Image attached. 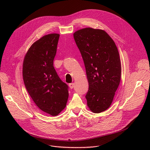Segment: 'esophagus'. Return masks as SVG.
<instances>
[{"label":"esophagus","mask_w":150,"mask_h":150,"mask_svg":"<svg viewBox=\"0 0 150 150\" xmlns=\"http://www.w3.org/2000/svg\"><path fill=\"white\" fill-rule=\"evenodd\" d=\"M69 87L71 89H72L74 87V83H71L69 84Z\"/></svg>","instance_id":"esophagus-1"}]
</instances>
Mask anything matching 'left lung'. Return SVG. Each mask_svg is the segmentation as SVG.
<instances>
[{
    "label": "left lung",
    "mask_w": 150,
    "mask_h": 150,
    "mask_svg": "<svg viewBox=\"0 0 150 150\" xmlns=\"http://www.w3.org/2000/svg\"><path fill=\"white\" fill-rule=\"evenodd\" d=\"M83 60L89 88L85 96L95 113L110 106L120 81L121 63L115 42L105 31L85 28L74 34Z\"/></svg>",
    "instance_id": "left-lung-1"
}]
</instances>
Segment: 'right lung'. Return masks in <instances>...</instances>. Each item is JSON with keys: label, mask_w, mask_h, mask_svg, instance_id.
Instances as JSON below:
<instances>
[{"label": "right lung", "mask_w": 150, "mask_h": 150, "mask_svg": "<svg viewBox=\"0 0 150 150\" xmlns=\"http://www.w3.org/2000/svg\"><path fill=\"white\" fill-rule=\"evenodd\" d=\"M59 35L47 34L34 42L23 67L25 86L33 100L41 110L54 116L65 109L69 97L68 85L53 67Z\"/></svg>", "instance_id": "1"}]
</instances>
